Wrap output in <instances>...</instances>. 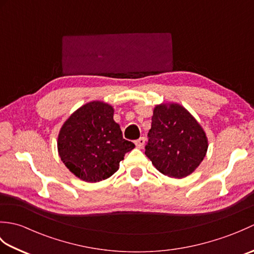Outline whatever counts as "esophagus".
<instances>
[{
	"label": "esophagus",
	"mask_w": 254,
	"mask_h": 254,
	"mask_svg": "<svg viewBox=\"0 0 254 254\" xmlns=\"http://www.w3.org/2000/svg\"><path fill=\"white\" fill-rule=\"evenodd\" d=\"M145 142H146V138H145L144 136L139 137V138L137 139V141H135L136 147H137V148H143V147H144V145H145Z\"/></svg>",
	"instance_id": "1"
}]
</instances>
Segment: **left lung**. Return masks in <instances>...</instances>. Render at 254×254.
<instances>
[{
	"label": "left lung",
	"mask_w": 254,
	"mask_h": 254,
	"mask_svg": "<svg viewBox=\"0 0 254 254\" xmlns=\"http://www.w3.org/2000/svg\"><path fill=\"white\" fill-rule=\"evenodd\" d=\"M145 155L161 174L185 178L205 157L207 138L203 128L180 105H159L154 109Z\"/></svg>",
	"instance_id": "left-lung-1"
}]
</instances>
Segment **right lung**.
I'll return each mask as SVG.
<instances>
[{
	"label": "right lung",
	"mask_w": 254,
	"mask_h": 254,
	"mask_svg": "<svg viewBox=\"0 0 254 254\" xmlns=\"http://www.w3.org/2000/svg\"><path fill=\"white\" fill-rule=\"evenodd\" d=\"M135 145L122 136L113 120V108L91 101L69 117L59 134L58 149L62 161L79 179L98 182L119 169L124 155Z\"/></svg>",
	"instance_id": "add662e5"
}]
</instances>
